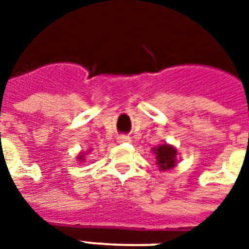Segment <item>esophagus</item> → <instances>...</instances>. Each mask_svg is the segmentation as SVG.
Instances as JSON below:
<instances>
[{"instance_id": "esophagus-1", "label": "esophagus", "mask_w": 249, "mask_h": 249, "mask_svg": "<svg viewBox=\"0 0 249 249\" xmlns=\"http://www.w3.org/2000/svg\"><path fill=\"white\" fill-rule=\"evenodd\" d=\"M130 137L129 136H125V135H121L117 137V142H120V144H124V142H130Z\"/></svg>"}]
</instances>
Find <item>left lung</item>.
Listing matches in <instances>:
<instances>
[{"instance_id":"1","label":"left lung","mask_w":249,"mask_h":249,"mask_svg":"<svg viewBox=\"0 0 249 249\" xmlns=\"http://www.w3.org/2000/svg\"><path fill=\"white\" fill-rule=\"evenodd\" d=\"M152 152L156 156V164L160 171L165 172L172 168L176 167L178 164V149L171 144H160V145L153 146Z\"/></svg>"}]
</instances>
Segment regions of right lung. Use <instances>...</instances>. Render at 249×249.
<instances>
[{
  "instance_id": "1",
  "label": "right lung",
  "mask_w": 249,
  "mask_h": 249,
  "mask_svg": "<svg viewBox=\"0 0 249 249\" xmlns=\"http://www.w3.org/2000/svg\"><path fill=\"white\" fill-rule=\"evenodd\" d=\"M89 152H90V149H88L87 152H80V153H78V155H77V161H84V160H85V157H87V155H89Z\"/></svg>"
}]
</instances>
